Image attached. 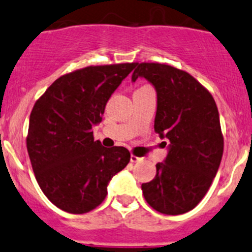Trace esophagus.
Here are the masks:
<instances>
[{"mask_svg": "<svg viewBox=\"0 0 252 252\" xmlns=\"http://www.w3.org/2000/svg\"><path fill=\"white\" fill-rule=\"evenodd\" d=\"M141 158H138V156H135V155H131L130 156V161L131 162H138V161H140Z\"/></svg>", "mask_w": 252, "mask_h": 252, "instance_id": "1", "label": "esophagus"}]
</instances>
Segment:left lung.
Instances as JSON below:
<instances>
[{
  "mask_svg": "<svg viewBox=\"0 0 252 252\" xmlns=\"http://www.w3.org/2000/svg\"><path fill=\"white\" fill-rule=\"evenodd\" d=\"M131 82L143 77L156 90L154 129L167 155L156 163V176L141 185L149 206L168 216L193 209L217 175L224 140L212 94L188 72L158 63L136 64Z\"/></svg>",
  "mask_w": 252,
  "mask_h": 252,
  "instance_id": "obj_1",
  "label": "left lung"
}]
</instances>
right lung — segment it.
<instances>
[{
    "label": "right lung",
    "instance_id": "obj_1",
    "mask_svg": "<svg viewBox=\"0 0 252 252\" xmlns=\"http://www.w3.org/2000/svg\"><path fill=\"white\" fill-rule=\"evenodd\" d=\"M135 66L76 70L55 80L34 104L27 149L39 187L58 208L72 214L94 209L106 198L112 177L128 165V149L102 146L94 140L92 126Z\"/></svg>",
    "mask_w": 252,
    "mask_h": 252
}]
</instances>
